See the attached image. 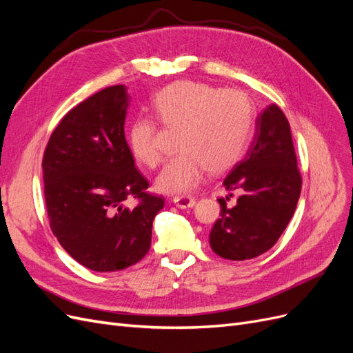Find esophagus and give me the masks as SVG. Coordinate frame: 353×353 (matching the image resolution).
<instances>
[{
  "label": "esophagus",
  "instance_id": "34e87169",
  "mask_svg": "<svg viewBox=\"0 0 353 353\" xmlns=\"http://www.w3.org/2000/svg\"><path fill=\"white\" fill-rule=\"evenodd\" d=\"M174 203L179 209H190L196 205V199L190 196H181V197H175Z\"/></svg>",
  "mask_w": 353,
  "mask_h": 353
}]
</instances>
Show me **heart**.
Here are the masks:
<instances>
[{
    "label": "heart",
    "instance_id": "b5f03b06",
    "mask_svg": "<svg viewBox=\"0 0 353 353\" xmlns=\"http://www.w3.org/2000/svg\"><path fill=\"white\" fill-rule=\"evenodd\" d=\"M156 110L168 130L179 132L181 153L170 160L156 179V188L166 194H187L199 187L206 170L225 172L236 165L249 145L254 108L248 94L183 81L157 94ZM138 162L156 168L165 150L159 128L152 117H138L128 134Z\"/></svg>",
    "mask_w": 353,
    "mask_h": 353
}]
</instances>
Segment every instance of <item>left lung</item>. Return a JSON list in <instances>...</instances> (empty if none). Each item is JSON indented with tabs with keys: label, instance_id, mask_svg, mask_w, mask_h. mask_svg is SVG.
Here are the masks:
<instances>
[{
	"label": "left lung",
	"instance_id": "8db88e82",
	"mask_svg": "<svg viewBox=\"0 0 353 353\" xmlns=\"http://www.w3.org/2000/svg\"><path fill=\"white\" fill-rule=\"evenodd\" d=\"M223 187L240 193L234 208L218 199L219 219L209 234L212 250L223 259L245 261L268 252L290 222L302 178L297 169L290 125L276 104L256 117L248 154L234 166Z\"/></svg>",
	"mask_w": 353,
	"mask_h": 353
}]
</instances>
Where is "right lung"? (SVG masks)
I'll return each mask as SVG.
<instances>
[{
  "label": "right lung",
  "mask_w": 353,
  "mask_h": 353,
  "mask_svg": "<svg viewBox=\"0 0 353 353\" xmlns=\"http://www.w3.org/2000/svg\"><path fill=\"white\" fill-rule=\"evenodd\" d=\"M128 105L125 85L91 95L60 121L42 159L51 231L74 261L97 272L140 262L165 206L162 197L145 193L148 183L126 144ZM128 196L141 203L125 208Z\"/></svg>",
  "instance_id": "add662e5"
}]
</instances>
